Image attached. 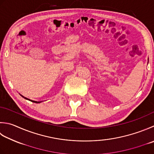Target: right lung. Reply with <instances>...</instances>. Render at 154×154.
<instances>
[{"label": "right lung", "mask_w": 154, "mask_h": 154, "mask_svg": "<svg viewBox=\"0 0 154 154\" xmlns=\"http://www.w3.org/2000/svg\"><path fill=\"white\" fill-rule=\"evenodd\" d=\"M20 94V93H19ZM20 95H21L22 96V97H23V98H25V99H27V100H29V101H32V102H33V103H41L42 101H33V100H31V99H28V98H26V97H24V96H23L22 95H20Z\"/></svg>", "instance_id": "add662e5"}]
</instances>
